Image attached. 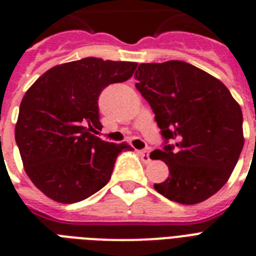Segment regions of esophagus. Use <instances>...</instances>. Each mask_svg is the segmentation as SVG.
Wrapping results in <instances>:
<instances>
[{"mask_svg": "<svg viewBox=\"0 0 256 256\" xmlns=\"http://www.w3.org/2000/svg\"><path fill=\"white\" fill-rule=\"evenodd\" d=\"M140 156H141L142 162H144V164H148V162H150V152H148V150H140L138 151Z\"/></svg>", "mask_w": 256, "mask_h": 256, "instance_id": "obj_1", "label": "esophagus"}]
</instances>
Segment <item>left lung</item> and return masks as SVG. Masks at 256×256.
<instances>
[{"label": "left lung", "mask_w": 256, "mask_h": 256, "mask_svg": "<svg viewBox=\"0 0 256 256\" xmlns=\"http://www.w3.org/2000/svg\"><path fill=\"white\" fill-rule=\"evenodd\" d=\"M134 78L164 140L150 158L168 165L169 177L155 190L184 205L209 198L224 186L242 151L240 105L220 80L184 61L141 64Z\"/></svg>", "instance_id": "8db88e82"}]
</instances>
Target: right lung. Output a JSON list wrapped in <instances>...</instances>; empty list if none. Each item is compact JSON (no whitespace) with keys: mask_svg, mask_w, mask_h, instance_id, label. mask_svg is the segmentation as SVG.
<instances>
[{"mask_svg":"<svg viewBox=\"0 0 256 256\" xmlns=\"http://www.w3.org/2000/svg\"><path fill=\"white\" fill-rule=\"evenodd\" d=\"M137 62L86 58L47 70L22 97L15 126L28 177L47 198L74 204L100 191L126 144L97 137L98 96L126 82Z\"/></svg>","mask_w":256,"mask_h":256,"instance_id":"1","label":"right lung"}]
</instances>
